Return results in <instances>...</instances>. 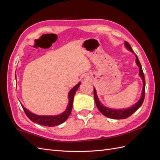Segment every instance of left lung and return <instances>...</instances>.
Returning a JSON list of instances; mask_svg holds the SVG:
<instances>
[{
	"label": "left lung",
	"instance_id": "obj_1",
	"mask_svg": "<svg viewBox=\"0 0 160 160\" xmlns=\"http://www.w3.org/2000/svg\"><path fill=\"white\" fill-rule=\"evenodd\" d=\"M125 47H126L128 49H129L130 51L133 52V51L132 50V47H131L130 45L127 41H125ZM135 57H136V60H135L136 61V64L138 65V66L139 67V74L143 80V90H142V94L141 96V98L139 99V100L135 105H133V106H132V107L128 108V109H113L106 108L101 103V102L98 99V97L96 94V90L95 88L93 89H94L93 90L94 99L95 101V103H96L97 107H98L100 112L103 115L106 116V117H108L111 119H126L128 117H129L130 115H132L134 112H135V111H136L140 107H141V105H142V103L143 102L144 98H145V89H146V81H145V77H144V74H143V72L142 70L141 63H140L137 55H135Z\"/></svg>",
	"mask_w": 160,
	"mask_h": 160
}]
</instances>
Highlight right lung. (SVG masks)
Masks as SVG:
<instances>
[{"label":"right lung","mask_w":160,"mask_h":160,"mask_svg":"<svg viewBox=\"0 0 160 160\" xmlns=\"http://www.w3.org/2000/svg\"><path fill=\"white\" fill-rule=\"evenodd\" d=\"M81 83L77 84L73 88L71 89L69 91L68 98H69V103L67 105V109L63 113L58 115H37L34 114L29 111L27 110L23 105H21L22 109L25 111L26 115L31 119L34 123H38L44 126H49V127H54L57 126L58 125H60L65 122V121L69 118V116L71 114L72 108V102H73V98L76 93V91L79 88Z\"/></svg>","instance_id":"add662e5"}]
</instances>
